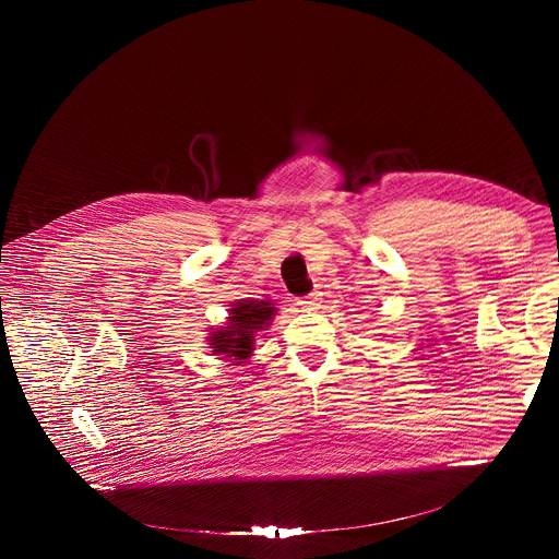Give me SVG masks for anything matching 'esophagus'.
<instances>
[{
	"mask_svg": "<svg viewBox=\"0 0 559 559\" xmlns=\"http://www.w3.org/2000/svg\"><path fill=\"white\" fill-rule=\"evenodd\" d=\"M320 299H322V293L314 290L312 295H308V297L299 299V306H304L306 310H317V308L320 306Z\"/></svg>",
	"mask_w": 559,
	"mask_h": 559,
	"instance_id": "1",
	"label": "esophagus"
}]
</instances>
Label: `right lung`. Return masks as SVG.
Masks as SVG:
<instances>
[{"label":"right lung","instance_id":"right-lung-1","mask_svg":"<svg viewBox=\"0 0 559 559\" xmlns=\"http://www.w3.org/2000/svg\"><path fill=\"white\" fill-rule=\"evenodd\" d=\"M275 312V304L269 299H240L233 304L228 320L222 326H213L206 337L211 353L235 361V366L245 364L253 355L255 335L269 329Z\"/></svg>","mask_w":559,"mask_h":559}]
</instances>
